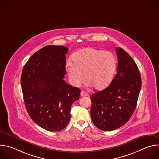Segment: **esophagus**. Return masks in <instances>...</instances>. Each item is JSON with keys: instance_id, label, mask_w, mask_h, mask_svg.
I'll list each match as a JSON object with an SVG mask.
<instances>
[{"instance_id": "obj_1", "label": "esophagus", "mask_w": 159, "mask_h": 159, "mask_svg": "<svg viewBox=\"0 0 159 159\" xmlns=\"http://www.w3.org/2000/svg\"><path fill=\"white\" fill-rule=\"evenodd\" d=\"M89 94H87L86 92L84 91V90H82V91L80 93V96L81 97H84V96H88Z\"/></svg>"}]
</instances>
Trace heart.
<instances>
[{
    "label": "heart",
    "mask_w": 159,
    "mask_h": 159,
    "mask_svg": "<svg viewBox=\"0 0 159 159\" xmlns=\"http://www.w3.org/2000/svg\"><path fill=\"white\" fill-rule=\"evenodd\" d=\"M72 61L68 62L65 66L71 84L80 85L84 76L85 81L96 90L102 89L110 84L117 66L116 57L112 53L93 47L75 52Z\"/></svg>",
    "instance_id": "heart-1"
}]
</instances>
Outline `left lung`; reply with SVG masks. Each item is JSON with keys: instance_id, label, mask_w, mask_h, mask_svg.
<instances>
[{"instance_id": "obj_1", "label": "left lung", "mask_w": 159, "mask_h": 159, "mask_svg": "<svg viewBox=\"0 0 159 159\" xmlns=\"http://www.w3.org/2000/svg\"><path fill=\"white\" fill-rule=\"evenodd\" d=\"M117 74L110 85L90 96V116L94 125L103 131H112L123 126L137 106L142 79L131 57L121 48H116Z\"/></svg>"}]
</instances>
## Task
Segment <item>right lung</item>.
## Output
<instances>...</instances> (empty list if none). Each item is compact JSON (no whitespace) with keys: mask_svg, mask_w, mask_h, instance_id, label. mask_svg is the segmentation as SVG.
<instances>
[{"mask_svg":"<svg viewBox=\"0 0 159 159\" xmlns=\"http://www.w3.org/2000/svg\"><path fill=\"white\" fill-rule=\"evenodd\" d=\"M68 50L63 46L42 48L30 57L21 74L28 113L34 123L49 131H58L67 126L71 106L80 97V90L63 79Z\"/></svg>","mask_w":159,"mask_h":159,"instance_id":"1","label":"right lung"}]
</instances>
